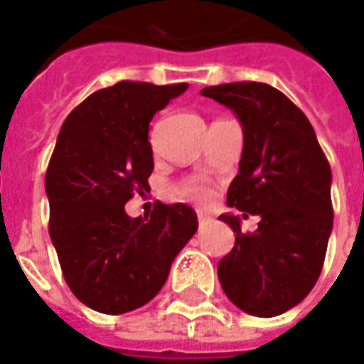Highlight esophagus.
<instances>
[{"instance_id":"esophagus-1","label":"esophagus","mask_w":364,"mask_h":364,"mask_svg":"<svg viewBox=\"0 0 364 364\" xmlns=\"http://www.w3.org/2000/svg\"><path fill=\"white\" fill-rule=\"evenodd\" d=\"M207 223H210V218L207 217V215H199V225L200 226H205Z\"/></svg>"}]
</instances>
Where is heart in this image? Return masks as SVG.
<instances>
[{
  "label": "heart",
  "mask_w": 364,
  "mask_h": 364,
  "mask_svg": "<svg viewBox=\"0 0 364 364\" xmlns=\"http://www.w3.org/2000/svg\"><path fill=\"white\" fill-rule=\"evenodd\" d=\"M208 193H210V191H208L203 183H197V181L185 183V185H181L179 191H177V195L187 197V199H195V200H205L208 197Z\"/></svg>",
  "instance_id": "heart-1"
}]
</instances>
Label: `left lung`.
<instances>
[{"label": "left lung", "instance_id": "obj_1", "mask_svg": "<svg viewBox=\"0 0 364 364\" xmlns=\"http://www.w3.org/2000/svg\"><path fill=\"white\" fill-rule=\"evenodd\" d=\"M200 94L230 108L242 126L226 205L260 217L252 235H242L240 217H218L236 232L235 248L218 262V282L242 311L274 317L297 306L321 274L333 228L331 167L306 114L274 86L230 82Z\"/></svg>", "mask_w": 364, "mask_h": 364}]
</instances>
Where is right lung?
Here are the masks:
<instances>
[{"instance_id":"add662e5","label":"right lung","mask_w":364,"mask_h":364,"mask_svg":"<svg viewBox=\"0 0 364 364\" xmlns=\"http://www.w3.org/2000/svg\"><path fill=\"white\" fill-rule=\"evenodd\" d=\"M187 86L122 80L90 94L58 132L45 175L49 235L68 288L94 311L120 315L151 301L199 228L183 203H156L149 218L124 210L134 193L149 191V122Z\"/></svg>"}]
</instances>
